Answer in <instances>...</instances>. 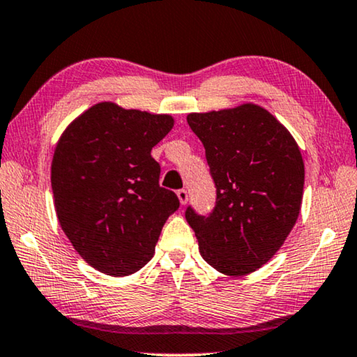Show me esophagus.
Segmentation results:
<instances>
[{
    "label": "esophagus",
    "instance_id": "1",
    "mask_svg": "<svg viewBox=\"0 0 357 357\" xmlns=\"http://www.w3.org/2000/svg\"><path fill=\"white\" fill-rule=\"evenodd\" d=\"M177 196H178V201H180V204H187V201H188V193H187V190H178L177 191Z\"/></svg>",
    "mask_w": 357,
    "mask_h": 357
}]
</instances>
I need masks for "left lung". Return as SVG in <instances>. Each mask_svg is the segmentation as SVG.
<instances>
[{"mask_svg": "<svg viewBox=\"0 0 357 357\" xmlns=\"http://www.w3.org/2000/svg\"><path fill=\"white\" fill-rule=\"evenodd\" d=\"M215 183L209 215L185 217L203 259L225 275H248L280 250L303 201L304 162L291 133L264 107L191 112Z\"/></svg>", "mask_w": 357, "mask_h": 357, "instance_id": "obj_1", "label": "left lung"}]
</instances>
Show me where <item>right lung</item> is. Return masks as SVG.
Masks as SVG:
<instances>
[{"label":"right lung","instance_id":"right-lung-1","mask_svg":"<svg viewBox=\"0 0 357 357\" xmlns=\"http://www.w3.org/2000/svg\"><path fill=\"white\" fill-rule=\"evenodd\" d=\"M169 114L98 102L69 123L51 162L54 208L64 234L91 267L126 277L148 264L178 209L159 187L153 146L172 130Z\"/></svg>","mask_w":357,"mask_h":357}]
</instances>
